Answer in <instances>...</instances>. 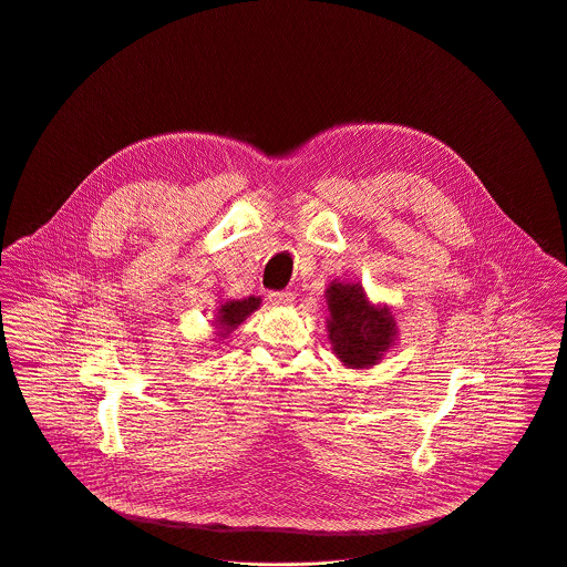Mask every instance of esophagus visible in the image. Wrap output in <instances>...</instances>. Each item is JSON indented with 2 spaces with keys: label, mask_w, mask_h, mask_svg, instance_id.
I'll use <instances>...</instances> for the list:
<instances>
[{
  "label": "esophagus",
  "mask_w": 567,
  "mask_h": 567,
  "mask_svg": "<svg viewBox=\"0 0 567 567\" xmlns=\"http://www.w3.org/2000/svg\"><path fill=\"white\" fill-rule=\"evenodd\" d=\"M268 301H270V306L284 308V306H290L295 301V295L292 292H270Z\"/></svg>",
  "instance_id": "esophagus-1"
}]
</instances>
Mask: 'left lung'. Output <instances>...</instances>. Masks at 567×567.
<instances>
[{"label": "left lung", "mask_w": 567, "mask_h": 567, "mask_svg": "<svg viewBox=\"0 0 567 567\" xmlns=\"http://www.w3.org/2000/svg\"><path fill=\"white\" fill-rule=\"evenodd\" d=\"M328 339L337 359L352 370L377 365L398 341L395 315L386 303L370 301L361 281H330Z\"/></svg>", "instance_id": "1"}]
</instances>
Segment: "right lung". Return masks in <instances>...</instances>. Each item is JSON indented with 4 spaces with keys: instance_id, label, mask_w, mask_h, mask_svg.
<instances>
[{
    "instance_id": "1",
    "label": "right lung",
    "mask_w": 567,
    "mask_h": 567,
    "mask_svg": "<svg viewBox=\"0 0 567 567\" xmlns=\"http://www.w3.org/2000/svg\"><path fill=\"white\" fill-rule=\"evenodd\" d=\"M261 297H246V299H226L217 306L213 317V343L228 341L230 332L237 330L255 310H259Z\"/></svg>"
}]
</instances>
